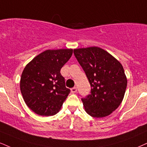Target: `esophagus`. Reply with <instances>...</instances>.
<instances>
[{"instance_id": "esophagus-1", "label": "esophagus", "mask_w": 147, "mask_h": 147, "mask_svg": "<svg viewBox=\"0 0 147 147\" xmlns=\"http://www.w3.org/2000/svg\"><path fill=\"white\" fill-rule=\"evenodd\" d=\"M71 90L72 93H75V92H77V88H76V87H74V88H71V90Z\"/></svg>"}]
</instances>
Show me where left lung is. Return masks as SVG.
<instances>
[{
    "label": "left lung",
    "mask_w": 147,
    "mask_h": 147,
    "mask_svg": "<svg viewBox=\"0 0 147 147\" xmlns=\"http://www.w3.org/2000/svg\"><path fill=\"white\" fill-rule=\"evenodd\" d=\"M74 54L91 86L90 94L81 98L86 112L94 118L112 114L126 90L127 79L122 64L99 47L74 49Z\"/></svg>",
    "instance_id": "8db88e82"
}]
</instances>
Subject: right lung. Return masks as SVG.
Segmentation results:
<instances>
[{
    "instance_id": "obj_1",
    "label": "right lung",
    "mask_w": 147,
    "mask_h": 147,
    "mask_svg": "<svg viewBox=\"0 0 147 147\" xmlns=\"http://www.w3.org/2000/svg\"><path fill=\"white\" fill-rule=\"evenodd\" d=\"M72 49L47 50L25 66L20 78V91L26 105L40 116L59 112L70 93L60 73L71 57Z\"/></svg>"
}]
</instances>
